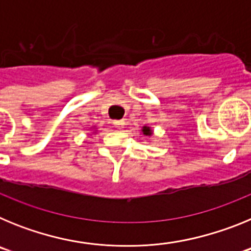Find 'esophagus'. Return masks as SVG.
<instances>
[{"label": "esophagus", "instance_id": "34e87169", "mask_svg": "<svg viewBox=\"0 0 251 251\" xmlns=\"http://www.w3.org/2000/svg\"><path fill=\"white\" fill-rule=\"evenodd\" d=\"M113 124H114V127H117L118 129H122V128L126 126V121H123V119H121V121H114Z\"/></svg>", "mask_w": 251, "mask_h": 251}]
</instances>
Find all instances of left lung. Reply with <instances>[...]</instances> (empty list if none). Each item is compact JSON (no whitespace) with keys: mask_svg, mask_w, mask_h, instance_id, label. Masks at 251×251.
Listing matches in <instances>:
<instances>
[{"mask_svg":"<svg viewBox=\"0 0 251 251\" xmlns=\"http://www.w3.org/2000/svg\"><path fill=\"white\" fill-rule=\"evenodd\" d=\"M142 133H143V136H147V137L153 136V130L151 129V127H147V126H145V127L142 128Z\"/></svg>","mask_w":251,"mask_h":251,"instance_id":"1","label":"left lung"}]
</instances>
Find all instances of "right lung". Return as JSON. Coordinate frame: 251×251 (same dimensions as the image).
Listing matches in <instances>:
<instances>
[{"label":"right lung","mask_w":251,"mask_h":251,"mask_svg":"<svg viewBox=\"0 0 251 251\" xmlns=\"http://www.w3.org/2000/svg\"><path fill=\"white\" fill-rule=\"evenodd\" d=\"M95 130H97V129H95ZM95 130H94V132H93V133H95Z\"/></svg>","instance_id":"add662e5"}]
</instances>
